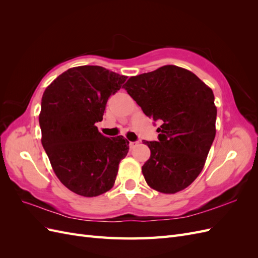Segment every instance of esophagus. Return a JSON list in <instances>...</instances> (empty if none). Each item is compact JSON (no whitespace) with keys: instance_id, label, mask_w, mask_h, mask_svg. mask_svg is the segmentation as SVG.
Segmentation results:
<instances>
[{"instance_id":"34e87169","label":"esophagus","mask_w":258,"mask_h":258,"mask_svg":"<svg viewBox=\"0 0 258 258\" xmlns=\"http://www.w3.org/2000/svg\"><path fill=\"white\" fill-rule=\"evenodd\" d=\"M137 145H138V142H130L129 143V147L131 148V150H132V148H135Z\"/></svg>"}]
</instances>
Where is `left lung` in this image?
<instances>
[{"mask_svg":"<svg viewBox=\"0 0 258 258\" xmlns=\"http://www.w3.org/2000/svg\"><path fill=\"white\" fill-rule=\"evenodd\" d=\"M123 88L146 116L161 124L158 141H143L151 150L142 167L146 183L163 194L185 189L204 169L215 138L212 89L176 66L132 76Z\"/></svg>","mask_w":258,"mask_h":258,"instance_id":"obj_1","label":"left lung"}]
</instances>
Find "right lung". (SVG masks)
<instances>
[{
	"label": "right lung",
	"instance_id": "1",
	"mask_svg": "<svg viewBox=\"0 0 258 258\" xmlns=\"http://www.w3.org/2000/svg\"><path fill=\"white\" fill-rule=\"evenodd\" d=\"M126 80L102 67L82 66L59 75L43 93V147L60 182L80 196L110 190L129 151L122 136L104 137L95 124L103 119L108 98Z\"/></svg>",
	"mask_w": 258,
	"mask_h": 258
}]
</instances>
